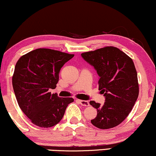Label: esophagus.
I'll list each match as a JSON object with an SVG mask.
<instances>
[{"label":"esophagus","mask_w":156,"mask_h":156,"mask_svg":"<svg viewBox=\"0 0 156 156\" xmlns=\"http://www.w3.org/2000/svg\"><path fill=\"white\" fill-rule=\"evenodd\" d=\"M78 101L79 102V103L83 106H88L90 105L89 102H88V101H84V100H79V99H78Z\"/></svg>","instance_id":"obj_1"}]
</instances>
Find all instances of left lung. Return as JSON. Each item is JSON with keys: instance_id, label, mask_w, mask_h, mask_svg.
<instances>
[{"instance_id": "8db88e82", "label": "left lung", "mask_w": 156, "mask_h": 156, "mask_svg": "<svg viewBox=\"0 0 156 156\" xmlns=\"http://www.w3.org/2000/svg\"><path fill=\"white\" fill-rule=\"evenodd\" d=\"M82 58L94 67L98 76V89L105 96L104 105L90 101L97 109L91 119L101 129L113 128L125 120L139 95L137 73L131 58L115 47H104L83 52Z\"/></svg>"}]
</instances>
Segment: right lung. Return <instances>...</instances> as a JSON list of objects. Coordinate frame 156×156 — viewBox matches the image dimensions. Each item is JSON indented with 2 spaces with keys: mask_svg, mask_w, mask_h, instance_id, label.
<instances>
[{
  "mask_svg": "<svg viewBox=\"0 0 156 156\" xmlns=\"http://www.w3.org/2000/svg\"><path fill=\"white\" fill-rule=\"evenodd\" d=\"M74 55L39 48L22 55L16 64L13 88L20 109L35 125L48 128L63 117L73 98L51 94L59 80L61 68Z\"/></svg>",
  "mask_w": 156,
  "mask_h": 156,
  "instance_id": "obj_1",
  "label": "right lung"
}]
</instances>
